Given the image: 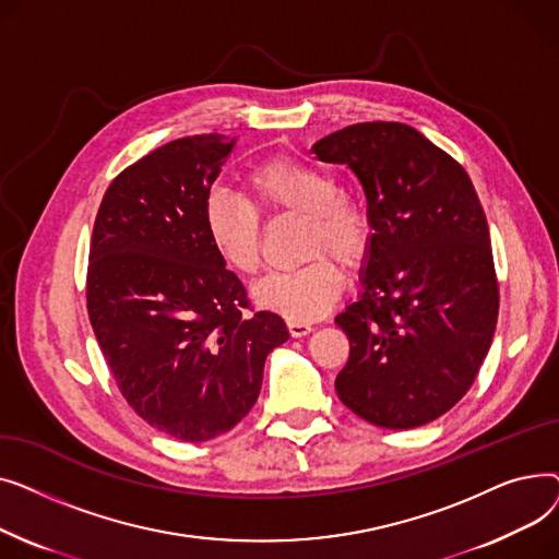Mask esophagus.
<instances>
[{
  "label": "esophagus",
  "mask_w": 559,
  "mask_h": 559,
  "mask_svg": "<svg viewBox=\"0 0 559 559\" xmlns=\"http://www.w3.org/2000/svg\"><path fill=\"white\" fill-rule=\"evenodd\" d=\"M287 329H289V335L292 337H304L312 331V324L310 321H297V319H287Z\"/></svg>",
  "instance_id": "34e87169"
}]
</instances>
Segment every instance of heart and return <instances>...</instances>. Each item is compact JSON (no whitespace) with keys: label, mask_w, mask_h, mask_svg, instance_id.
<instances>
[{"label":"heart","mask_w":559,"mask_h":559,"mask_svg":"<svg viewBox=\"0 0 559 559\" xmlns=\"http://www.w3.org/2000/svg\"><path fill=\"white\" fill-rule=\"evenodd\" d=\"M247 183L253 204L226 188L205 197L203 226L213 249L233 272L251 276L260 267L258 211L306 215V253L314 258L262 278L253 287V299L287 319H317L337 301L346 281L337 260L324 251L348 264L358 262L371 238L367 209L356 197L340 192L331 171L285 156L258 165Z\"/></svg>","instance_id":"obj_1"}]
</instances>
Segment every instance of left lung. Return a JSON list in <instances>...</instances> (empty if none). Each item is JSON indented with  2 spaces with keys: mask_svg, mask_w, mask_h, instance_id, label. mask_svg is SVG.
<instances>
[{
  "mask_svg": "<svg viewBox=\"0 0 559 559\" xmlns=\"http://www.w3.org/2000/svg\"><path fill=\"white\" fill-rule=\"evenodd\" d=\"M312 154L358 176L373 230L360 299L335 317L350 342L337 396L380 428L430 424L474 385L496 331L498 281L474 183L401 122L346 127Z\"/></svg>",
  "mask_w": 559,
  "mask_h": 559,
  "instance_id": "8db88e82",
  "label": "left lung"
}]
</instances>
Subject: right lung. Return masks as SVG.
Returning <instances> with one entry per match:
<instances>
[{"mask_svg":"<svg viewBox=\"0 0 559 559\" xmlns=\"http://www.w3.org/2000/svg\"><path fill=\"white\" fill-rule=\"evenodd\" d=\"M235 138L171 140L108 186L93 228L87 314L127 403L152 428L205 442L253 407L285 321L251 304L203 226Z\"/></svg>","mask_w":559,"mask_h":559,"instance_id":"1","label":"right lung"}]
</instances>
